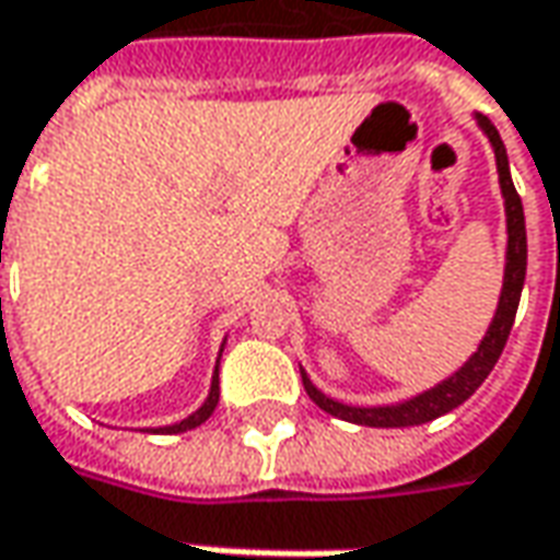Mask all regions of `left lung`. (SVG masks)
Listing matches in <instances>:
<instances>
[{"instance_id": "8db88e82", "label": "left lung", "mask_w": 560, "mask_h": 560, "mask_svg": "<svg viewBox=\"0 0 560 560\" xmlns=\"http://www.w3.org/2000/svg\"><path fill=\"white\" fill-rule=\"evenodd\" d=\"M478 126L487 131L490 144L497 150V168L499 184H502V197H505V219H509V253H505V280H502V295H499V307L493 324L483 336L481 348L468 358L459 373L441 382L438 388L419 394L412 400L394 404V407H348L339 404L332 397H326L324 392H317L311 385V378L302 373L307 397L336 419L354 422V425H370V429H407V425H425L431 419L444 416V412L456 410L459 404H465L471 394L483 385V378L490 376V370L497 366L499 354L509 341L512 324H515L517 302H521V289H524V277H527V228H524V206L517 197L515 184H512V172H509V156H505V144L499 138L497 126L478 114Z\"/></svg>"}]
</instances>
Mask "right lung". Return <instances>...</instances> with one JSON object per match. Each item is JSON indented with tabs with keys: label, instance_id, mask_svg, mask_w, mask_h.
Wrapping results in <instances>:
<instances>
[{
	"label": "right lung",
	"instance_id": "1",
	"mask_svg": "<svg viewBox=\"0 0 560 560\" xmlns=\"http://www.w3.org/2000/svg\"><path fill=\"white\" fill-rule=\"evenodd\" d=\"M215 407H219V370H215V376H212V388H209V397H206V404H202L200 410L194 412V416H187V419H182L178 425H168V429L160 431H163V434H182V431L197 429V425H202V422L215 412Z\"/></svg>",
	"mask_w": 560,
	"mask_h": 560
}]
</instances>
